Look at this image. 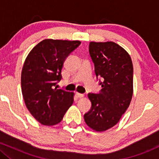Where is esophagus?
<instances>
[{"label":"esophagus","mask_w":159,"mask_h":159,"mask_svg":"<svg viewBox=\"0 0 159 159\" xmlns=\"http://www.w3.org/2000/svg\"><path fill=\"white\" fill-rule=\"evenodd\" d=\"M76 96H77L78 98H83L84 95L82 93H76Z\"/></svg>","instance_id":"1"}]
</instances>
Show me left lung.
Segmentation results:
<instances>
[{"mask_svg":"<svg viewBox=\"0 0 159 159\" xmlns=\"http://www.w3.org/2000/svg\"><path fill=\"white\" fill-rule=\"evenodd\" d=\"M89 52L96 77L103 82L100 93L87 95L92 106L84 118L93 130L104 132L120 121L132 101V61L125 49L111 41L90 42Z\"/></svg>","mask_w":159,"mask_h":159,"instance_id":"8db88e82","label":"left lung"}]
</instances>
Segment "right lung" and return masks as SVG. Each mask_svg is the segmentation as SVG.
Masks as SVG:
<instances>
[{
  "label": "right lung",
  "instance_id": "1",
  "mask_svg": "<svg viewBox=\"0 0 159 159\" xmlns=\"http://www.w3.org/2000/svg\"><path fill=\"white\" fill-rule=\"evenodd\" d=\"M81 44L78 40L45 39L34 47L21 71V92L30 113L43 125L61 123L74 101V93L55 86L66 58Z\"/></svg>",
  "mask_w": 159,
  "mask_h": 159
}]
</instances>
